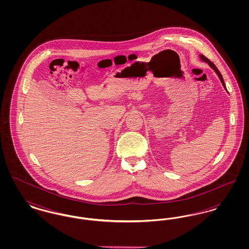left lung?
Instances as JSON below:
<instances>
[{
  "label": "left lung",
  "mask_w": 249,
  "mask_h": 249,
  "mask_svg": "<svg viewBox=\"0 0 249 249\" xmlns=\"http://www.w3.org/2000/svg\"><path fill=\"white\" fill-rule=\"evenodd\" d=\"M200 57H201V59H202V60H203V61H205V62H207V63H208V64H209V65H210V67H211V68H213V70H214V71H215V72H216V74H217V75H218V77H219V79H220V81H221V83H222V85H223V87H224V89H225L226 90H227V89H226V85H225V83H224V80H223V77H222V74H221V73H220V71H218V70H217V68H216V67H215V65H214V64H213V62H212V61H210V60H209V59H207V58H206V57H204V56H203V55H201V56H200Z\"/></svg>",
  "instance_id": "1"
}]
</instances>
